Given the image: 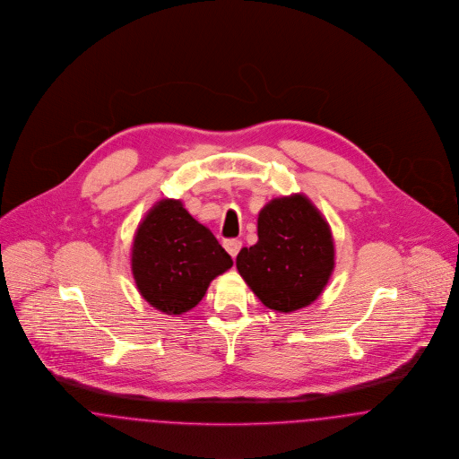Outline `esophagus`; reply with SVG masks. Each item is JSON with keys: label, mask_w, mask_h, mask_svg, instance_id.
Instances as JSON below:
<instances>
[{"label": "esophagus", "mask_w": 459, "mask_h": 459, "mask_svg": "<svg viewBox=\"0 0 459 459\" xmlns=\"http://www.w3.org/2000/svg\"><path fill=\"white\" fill-rule=\"evenodd\" d=\"M224 248H226V252L235 259L237 255H238V252H240L241 248V241L240 240H226L224 243Z\"/></svg>", "instance_id": "esophagus-1"}]
</instances>
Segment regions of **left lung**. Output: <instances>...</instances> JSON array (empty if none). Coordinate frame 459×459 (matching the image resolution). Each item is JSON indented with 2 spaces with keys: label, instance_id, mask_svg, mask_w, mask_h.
<instances>
[{
  "label": "left lung",
  "instance_id": "left-lung-1",
  "mask_svg": "<svg viewBox=\"0 0 459 459\" xmlns=\"http://www.w3.org/2000/svg\"><path fill=\"white\" fill-rule=\"evenodd\" d=\"M257 237L237 257L245 283L278 313L313 304L335 267L332 230L313 202L300 194L271 200L259 212Z\"/></svg>",
  "mask_w": 459,
  "mask_h": 459
}]
</instances>
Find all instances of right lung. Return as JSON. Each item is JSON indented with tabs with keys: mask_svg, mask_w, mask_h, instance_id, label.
<instances>
[{
	"mask_svg": "<svg viewBox=\"0 0 459 459\" xmlns=\"http://www.w3.org/2000/svg\"><path fill=\"white\" fill-rule=\"evenodd\" d=\"M231 265L211 230L172 198L148 211L131 248V271L142 297L160 313L174 316L194 309L211 281Z\"/></svg>",
	"mask_w": 459,
	"mask_h": 459,
	"instance_id": "obj_1",
	"label": "right lung"
}]
</instances>
